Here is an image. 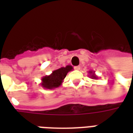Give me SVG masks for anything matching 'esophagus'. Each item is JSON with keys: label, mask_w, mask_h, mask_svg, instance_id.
I'll return each instance as SVG.
<instances>
[{"label": "esophagus", "mask_w": 133, "mask_h": 133, "mask_svg": "<svg viewBox=\"0 0 133 133\" xmlns=\"http://www.w3.org/2000/svg\"><path fill=\"white\" fill-rule=\"evenodd\" d=\"M74 68H75V70H79L81 69V66H79V65H78V66H75Z\"/></svg>", "instance_id": "obj_1"}]
</instances>
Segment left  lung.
<instances>
[{
	"label": "left lung",
	"instance_id": "1",
	"mask_svg": "<svg viewBox=\"0 0 133 133\" xmlns=\"http://www.w3.org/2000/svg\"><path fill=\"white\" fill-rule=\"evenodd\" d=\"M88 73H89L90 78H92V79H93V80H97V79L98 78V76L95 75V71H92V70H90L89 72H88Z\"/></svg>",
	"mask_w": 133,
	"mask_h": 133
}]
</instances>
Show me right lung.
<instances>
[{
	"instance_id": "1",
	"label": "right lung",
	"mask_w": 133,
	"mask_h": 133,
	"mask_svg": "<svg viewBox=\"0 0 133 133\" xmlns=\"http://www.w3.org/2000/svg\"><path fill=\"white\" fill-rule=\"evenodd\" d=\"M73 70L72 65H66L53 70L49 75H45L41 79V85L45 89L52 90L60 87L66 77L68 72Z\"/></svg>"
}]
</instances>
